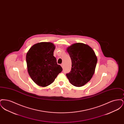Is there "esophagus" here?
Wrapping results in <instances>:
<instances>
[{
    "instance_id": "obj_1",
    "label": "esophagus",
    "mask_w": 124,
    "mask_h": 124,
    "mask_svg": "<svg viewBox=\"0 0 124 124\" xmlns=\"http://www.w3.org/2000/svg\"><path fill=\"white\" fill-rule=\"evenodd\" d=\"M61 66H62V67L63 68H64V64H62L61 65Z\"/></svg>"
}]
</instances>
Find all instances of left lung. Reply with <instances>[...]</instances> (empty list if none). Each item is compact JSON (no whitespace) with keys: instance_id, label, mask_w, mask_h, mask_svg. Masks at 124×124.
<instances>
[{"instance_id":"1","label":"left lung","mask_w":124,"mask_h":124,"mask_svg":"<svg viewBox=\"0 0 124 124\" xmlns=\"http://www.w3.org/2000/svg\"><path fill=\"white\" fill-rule=\"evenodd\" d=\"M71 60L70 72L66 74L71 85L81 87L91 80L94 73L97 58L93 49L86 44L75 43L67 47Z\"/></svg>"}]
</instances>
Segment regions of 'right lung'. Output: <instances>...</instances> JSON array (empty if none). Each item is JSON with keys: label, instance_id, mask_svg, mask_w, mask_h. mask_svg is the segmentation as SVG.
Wrapping results in <instances>:
<instances>
[{"label": "right lung", "instance_id": "add662e5", "mask_svg": "<svg viewBox=\"0 0 124 124\" xmlns=\"http://www.w3.org/2000/svg\"><path fill=\"white\" fill-rule=\"evenodd\" d=\"M55 49L52 43L40 42L32 46L26 53L28 74L40 86L46 87L53 83L63 70L53 56Z\"/></svg>", "mask_w": 124, "mask_h": 124}]
</instances>
